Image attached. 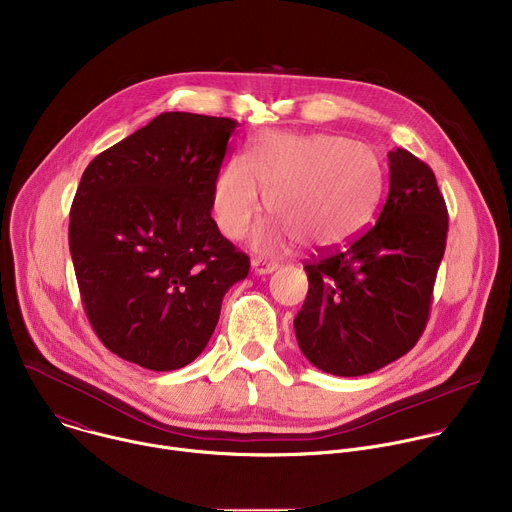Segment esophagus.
<instances>
[{"label": "esophagus", "mask_w": 512, "mask_h": 512, "mask_svg": "<svg viewBox=\"0 0 512 512\" xmlns=\"http://www.w3.org/2000/svg\"><path fill=\"white\" fill-rule=\"evenodd\" d=\"M251 269L255 275H267V273H273L277 269V263H271V261H261V259H253L251 261Z\"/></svg>", "instance_id": "esophagus-1"}]
</instances>
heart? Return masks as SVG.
Masks as SVG:
<instances>
[{
  "label": "heart",
  "mask_w": 512,
  "mask_h": 512,
  "mask_svg": "<svg viewBox=\"0 0 512 512\" xmlns=\"http://www.w3.org/2000/svg\"><path fill=\"white\" fill-rule=\"evenodd\" d=\"M381 188V162L369 145L328 133L269 131L216 176L212 210L223 235L241 239L263 192L277 218L255 231L257 249L273 251L294 237L306 249H332L369 221Z\"/></svg>",
  "instance_id": "heart-1"
}]
</instances>
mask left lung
I'll return each instance as SVG.
<instances>
[{
  "label": "left lung",
  "instance_id": "8db88e82",
  "mask_svg": "<svg viewBox=\"0 0 512 512\" xmlns=\"http://www.w3.org/2000/svg\"><path fill=\"white\" fill-rule=\"evenodd\" d=\"M446 235L448 208L431 168L407 150L389 152V194L377 223L304 265L310 289L294 328L316 369L369 375L415 346Z\"/></svg>",
  "mask_w": 512,
  "mask_h": 512
}]
</instances>
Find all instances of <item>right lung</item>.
<instances>
[{
	"instance_id": "obj_1",
	"label": "right lung",
	"mask_w": 512,
	"mask_h": 512,
	"mask_svg": "<svg viewBox=\"0 0 512 512\" xmlns=\"http://www.w3.org/2000/svg\"><path fill=\"white\" fill-rule=\"evenodd\" d=\"M237 121L170 111L85 170L68 245L89 322L117 356L176 371L208 344L249 257L218 231L212 188Z\"/></svg>"
}]
</instances>
